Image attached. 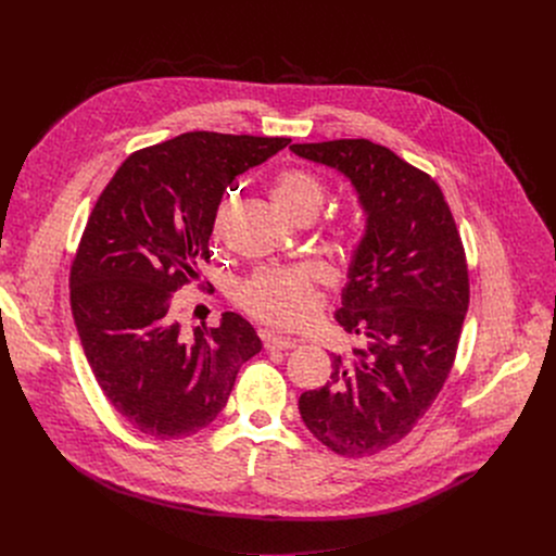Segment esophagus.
<instances>
[{"label": "esophagus", "mask_w": 556, "mask_h": 556, "mask_svg": "<svg viewBox=\"0 0 556 556\" xmlns=\"http://www.w3.org/2000/svg\"><path fill=\"white\" fill-rule=\"evenodd\" d=\"M296 339L290 337H277V334H264V348L266 350H292L296 348Z\"/></svg>", "instance_id": "obj_1"}]
</instances>
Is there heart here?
<instances>
[{
    "label": "heart",
    "mask_w": 556,
    "mask_h": 556,
    "mask_svg": "<svg viewBox=\"0 0 556 556\" xmlns=\"http://www.w3.org/2000/svg\"><path fill=\"white\" fill-rule=\"evenodd\" d=\"M326 185L319 176L307 169H281L273 178L270 195L275 206L290 219L314 217L326 202ZM228 202H224L213 219V235L222 230ZM332 240L345 249L356 251L365 237V224L358 213H343L334 219L330 228ZM321 279V270L312 264H296L283 268H260L249 279H244L235 292L240 303L255 319L279 326L294 328L305 324L319 307L316 283Z\"/></svg>",
    "instance_id": "1"
}]
</instances>
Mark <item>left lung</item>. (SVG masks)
Here are the masks:
<instances>
[{"label": "left lung", "mask_w": 556, "mask_h": 556, "mask_svg": "<svg viewBox=\"0 0 556 556\" xmlns=\"http://www.w3.org/2000/svg\"><path fill=\"white\" fill-rule=\"evenodd\" d=\"M348 176L367 215L343 288L339 326L361 339L332 354L321 389L299 412L330 451L365 457L401 442L429 412L453 367L468 309V266L438 182L365 138L290 147Z\"/></svg>", "instance_id": "left-lung-1"}]
</instances>
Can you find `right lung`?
<instances>
[{
	"instance_id": "obj_1",
	"label": "right lung",
	"mask_w": 556,
	"mask_h": 556,
	"mask_svg": "<svg viewBox=\"0 0 556 556\" xmlns=\"http://www.w3.org/2000/svg\"><path fill=\"white\" fill-rule=\"evenodd\" d=\"M290 138L189 131L134 151L99 195L70 268V305L112 407L140 433L176 440L226 407L262 341L240 314L182 332L174 292L200 279L226 187Z\"/></svg>"
}]
</instances>
